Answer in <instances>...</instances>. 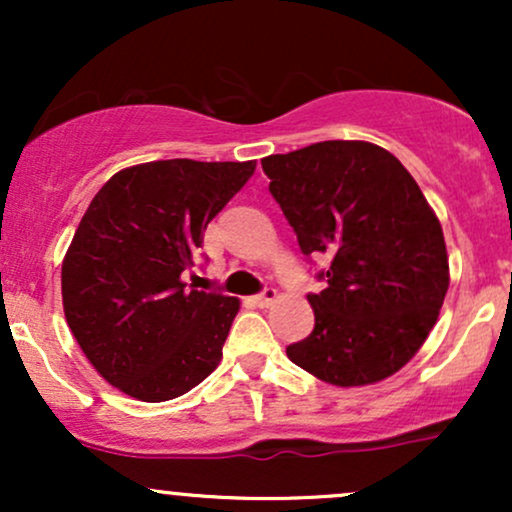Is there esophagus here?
Wrapping results in <instances>:
<instances>
[{"instance_id": "1", "label": "esophagus", "mask_w": 512, "mask_h": 512, "mask_svg": "<svg viewBox=\"0 0 512 512\" xmlns=\"http://www.w3.org/2000/svg\"><path fill=\"white\" fill-rule=\"evenodd\" d=\"M276 298H279L276 289H264L262 293H257V296L252 298V303H255L257 308H269V305L276 303Z\"/></svg>"}]
</instances>
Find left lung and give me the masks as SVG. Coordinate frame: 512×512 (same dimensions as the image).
Segmentation results:
<instances>
[{
    "instance_id": "obj_1",
    "label": "left lung",
    "mask_w": 512,
    "mask_h": 512,
    "mask_svg": "<svg viewBox=\"0 0 512 512\" xmlns=\"http://www.w3.org/2000/svg\"><path fill=\"white\" fill-rule=\"evenodd\" d=\"M303 255L330 260L310 293L315 330L286 356L322 383L373 385L426 342L450 286L436 211L409 170L370 142H317L262 158Z\"/></svg>"
}]
</instances>
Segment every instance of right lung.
<instances>
[{"label": "right lung", "mask_w": 512, "mask_h": 512, "mask_svg": "<svg viewBox=\"0 0 512 512\" xmlns=\"http://www.w3.org/2000/svg\"><path fill=\"white\" fill-rule=\"evenodd\" d=\"M255 161L170 158L115 173L62 262L67 325L91 366L142 402L175 399L219 366L240 301L185 289L209 221Z\"/></svg>", "instance_id": "right-lung-1"}]
</instances>
